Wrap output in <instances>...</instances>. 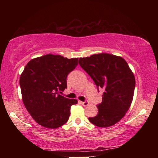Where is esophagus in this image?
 <instances>
[{
  "instance_id": "esophagus-1",
  "label": "esophagus",
  "mask_w": 158,
  "mask_h": 158,
  "mask_svg": "<svg viewBox=\"0 0 158 158\" xmlns=\"http://www.w3.org/2000/svg\"><path fill=\"white\" fill-rule=\"evenodd\" d=\"M89 102H88V101L81 102V105H82L83 106H88V105H89Z\"/></svg>"
}]
</instances>
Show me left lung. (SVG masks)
<instances>
[{
    "label": "left lung",
    "mask_w": 158,
    "mask_h": 158,
    "mask_svg": "<svg viewBox=\"0 0 158 158\" xmlns=\"http://www.w3.org/2000/svg\"><path fill=\"white\" fill-rule=\"evenodd\" d=\"M80 66L94 81L98 89H103L102 101L97 105L98 114L89 118L100 127L112 126L121 120L132 104L135 78L123 58L102 53L80 58Z\"/></svg>",
    "instance_id": "1"
}]
</instances>
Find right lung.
Masks as SVG:
<instances>
[{"label": "right lung", "mask_w": 158, "mask_h": 158, "mask_svg": "<svg viewBox=\"0 0 158 158\" xmlns=\"http://www.w3.org/2000/svg\"><path fill=\"white\" fill-rule=\"evenodd\" d=\"M78 65V58L68 59L47 54L33 58L21 73L19 84L26 109L39 125L56 129L66 123L75 99L59 93L67 89V77Z\"/></svg>", "instance_id": "add662e5"}]
</instances>
